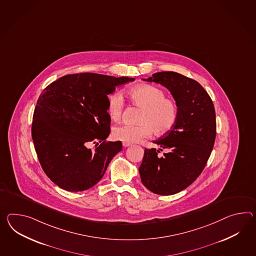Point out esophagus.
<instances>
[{"mask_svg": "<svg viewBox=\"0 0 256 256\" xmlns=\"http://www.w3.org/2000/svg\"><path fill=\"white\" fill-rule=\"evenodd\" d=\"M131 144H128V142H123V146L124 147H128V146H130Z\"/></svg>", "mask_w": 256, "mask_h": 256, "instance_id": "1", "label": "esophagus"}]
</instances>
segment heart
<instances>
[{"label":"heart","instance_id":"1","mask_svg":"<svg viewBox=\"0 0 256 256\" xmlns=\"http://www.w3.org/2000/svg\"><path fill=\"white\" fill-rule=\"evenodd\" d=\"M126 96L135 106L142 109L138 125L122 124L112 130V137L118 140L134 144L149 138L152 130L156 135H164L174 128L178 116L176 102L166 98V94L152 85H140L126 92ZM124 109V100L120 94L109 95L107 112L112 120H118Z\"/></svg>","mask_w":256,"mask_h":256}]
</instances>
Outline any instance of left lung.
I'll list each match as a JSON object with an SVG mask.
<instances>
[{
    "instance_id": "obj_1",
    "label": "left lung",
    "mask_w": 256,
    "mask_h": 256,
    "mask_svg": "<svg viewBox=\"0 0 256 256\" xmlns=\"http://www.w3.org/2000/svg\"><path fill=\"white\" fill-rule=\"evenodd\" d=\"M146 82L166 88L178 109L174 128L154 144L160 149H145L138 168L140 180L152 192L178 194L196 180L206 168L216 135L212 100L198 82L172 71L158 72ZM164 148L162 156L158 152Z\"/></svg>"
}]
</instances>
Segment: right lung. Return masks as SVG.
Segmentation results:
<instances>
[{"label": "right lung", "mask_w": 256, "mask_h": 256, "mask_svg": "<svg viewBox=\"0 0 256 256\" xmlns=\"http://www.w3.org/2000/svg\"><path fill=\"white\" fill-rule=\"evenodd\" d=\"M134 78L80 73L64 76L45 88L33 114L32 134L45 174L68 192L94 187L122 142H106L111 118L108 94ZM96 144L94 150L88 148Z\"/></svg>", "instance_id": "1"}]
</instances>
